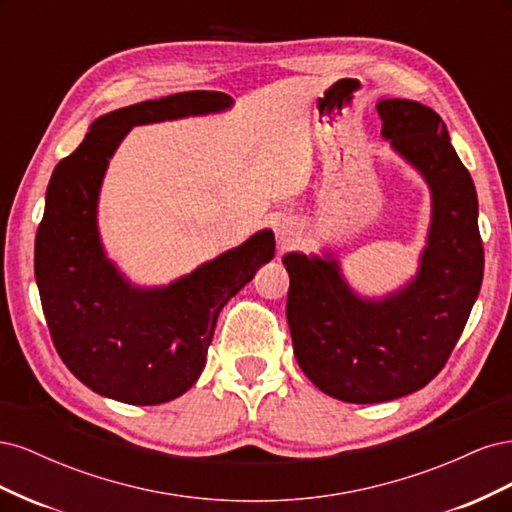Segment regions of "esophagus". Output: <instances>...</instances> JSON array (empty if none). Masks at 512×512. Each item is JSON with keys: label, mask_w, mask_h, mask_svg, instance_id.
<instances>
[{"label": "esophagus", "mask_w": 512, "mask_h": 512, "mask_svg": "<svg viewBox=\"0 0 512 512\" xmlns=\"http://www.w3.org/2000/svg\"><path fill=\"white\" fill-rule=\"evenodd\" d=\"M294 232H297V228H294V224H290V222H282L280 226H277V235H280L282 243H288L294 237Z\"/></svg>", "instance_id": "34e87169"}]
</instances>
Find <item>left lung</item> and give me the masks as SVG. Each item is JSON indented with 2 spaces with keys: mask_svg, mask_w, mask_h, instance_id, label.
Returning <instances> with one entry per match:
<instances>
[{
  "mask_svg": "<svg viewBox=\"0 0 512 512\" xmlns=\"http://www.w3.org/2000/svg\"><path fill=\"white\" fill-rule=\"evenodd\" d=\"M382 136L431 192L427 245L412 280L380 299L359 297L333 254L290 252L286 318L303 374L348 404H378L423 389L451 356L483 284L478 198L468 168L433 108L380 100Z\"/></svg>",
  "mask_w": 512,
  "mask_h": 512,
  "instance_id": "left-lung-1",
  "label": "left lung"
}]
</instances>
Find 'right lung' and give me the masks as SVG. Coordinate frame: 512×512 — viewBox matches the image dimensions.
<instances>
[{"mask_svg": "<svg viewBox=\"0 0 512 512\" xmlns=\"http://www.w3.org/2000/svg\"><path fill=\"white\" fill-rule=\"evenodd\" d=\"M230 106L222 91H185L117 108L91 123L53 170L36 235V284L57 354L98 395L132 406L183 395L205 367L222 307L275 254L273 230L265 228L168 286L138 288L100 241V188L126 134Z\"/></svg>", "mask_w": 512, "mask_h": 512, "instance_id": "obj_1", "label": "right lung"}]
</instances>
